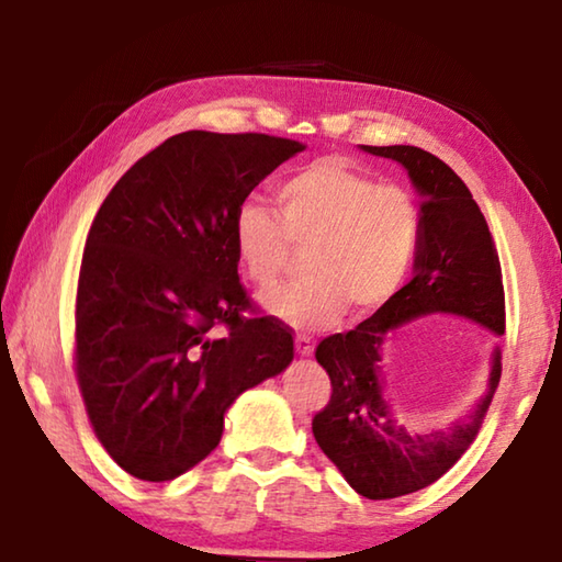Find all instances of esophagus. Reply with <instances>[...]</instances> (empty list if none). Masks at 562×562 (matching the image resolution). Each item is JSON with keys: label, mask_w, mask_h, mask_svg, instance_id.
<instances>
[{"label": "esophagus", "mask_w": 562, "mask_h": 562, "mask_svg": "<svg viewBox=\"0 0 562 562\" xmlns=\"http://www.w3.org/2000/svg\"><path fill=\"white\" fill-rule=\"evenodd\" d=\"M294 347H297L300 357H310L315 351V341H312L307 335H297L294 337Z\"/></svg>", "instance_id": "34e87169"}]
</instances>
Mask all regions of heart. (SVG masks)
<instances>
[{
    "label": "heart",
    "instance_id": "1",
    "mask_svg": "<svg viewBox=\"0 0 562 562\" xmlns=\"http://www.w3.org/2000/svg\"><path fill=\"white\" fill-rule=\"evenodd\" d=\"M422 213L414 195L394 183L322 158L274 190V213L245 203L233 217L237 262L255 288L270 290L304 252L310 274L268 294L265 310L292 329H322L349 304L367 315L402 290L414 268Z\"/></svg>",
    "mask_w": 562,
    "mask_h": 562
}]
</instances>
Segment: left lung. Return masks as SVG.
Listing matches in <instances>:
<instances>
[{"label":"left lung","instance_id":"8db88e82","mask_svg":"<svg viewBox=\"0 0 562 562\" xmlns=\"http://www.w3.org/2000/svg\"><path fill=\"white\" fill-rule=\"evenodd\" d=\"M408 170L422 195V237L414 278L392 302L355 329L329 335L315 357L327 369L331 396L312 418V434L359 496L398 498L439 481L479 434L501 382V351H493L486 396L451 429L412 431L398 422L379 376L389 331L424 315H459L496 335L506 331V294L498 250L486 217L463 180L416 146H361Z\"/></svg>","mask_w":562,"mask_h":562}]
</instances>
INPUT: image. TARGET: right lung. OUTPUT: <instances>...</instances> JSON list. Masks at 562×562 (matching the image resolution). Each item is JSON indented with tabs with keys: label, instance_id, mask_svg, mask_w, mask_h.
I'll list each match as a JSON object with an SVG mask.
<instances>
[{
	"label": "right lung",
	"instance_id": "right-lung-1",
	"mask_svg": "<svg viewBox=\"0 0 562 562\" xmlns=\"http://www.w3.org/2000/svg\"><path fill=\"white\" fill-rule=\"evenodd\" d=\"M300 150L265 133H178L136 160L93 217L74 372L97 439L140 481L201 463L235 398L294 357L292 329L260 315L237 278L233 217Z\"/></svg>",
	"mask_w": 562,
	"mask_h": 562
}]
</instances>
